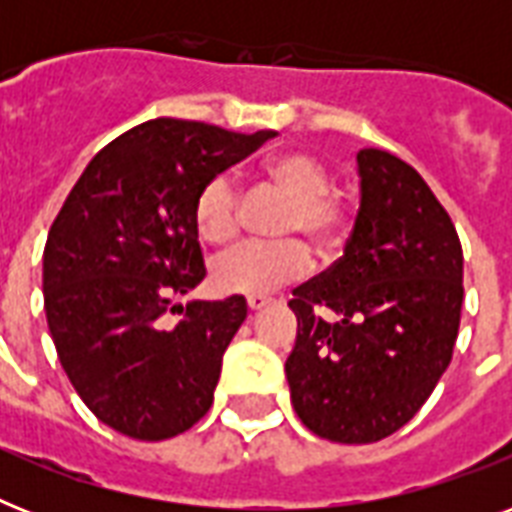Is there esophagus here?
Here are the masks:
<instances>
[{
  "mask_svg": "<svg viewBox=\"0 0 512 512\" xmlns=\"http://www.w3.org/2000/svg\"><path fill=\"white\" fill-rule=\"evenodd\" d=\"M271 303H273L271 297H265V295H249L247 297L249 311H263L265 305H271Z\"/></svg>",
  "mask_w": 512,
  "mask_h": 512,
  "instance_id": "obj_1",
  "label": "esophagus"
}]
</instances>
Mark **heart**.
Masks as SVG:
<instances>
[{"label":"heart","instance_id":"heart-1","mask_svg":"<svg viewBox=\"0 0 512 512\" xmlns=\"http://www.w3.org/2000/svg\"><path fill=\"white\" fill-rule=\"evenodd\" d=\"M265 191L289 201L276 233L300 236L316 252L327 255L340 244L345 228V209L332 196V172L319 156L308 151H284L273 156L257 172ZM196 228L209 244H228L239 236L244 217V193L236 177L220 172L196 196ZM308 268V249L303 241L284 239L273 244H241L209 265V279L220 292L260 295L297 279Z\"/></svg>","mask_w":512,"mask_h":512}]
</instances>
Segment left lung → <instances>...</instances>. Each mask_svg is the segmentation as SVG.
I'll return each mask as SVG.
<instances>
[{"label": "left lung", "instance_id": "1", "mask_svg": "<svg viewBox=\"0 0 512 512\" xmlns=\"http://www.w3.org/2000/svg\"><path fill=\"white\" fill-rule=\"evenodd\" d=\"M361 204L345 252L292 289L287 382L297 417L337 444L404 428L446 372L462 311L452 217L398 156L358 151Z\"/></svg>", "mask_w": 512, "mask_h": 512}]
</instances>
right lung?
Wrapping results in <instances>:
<instances>
[{"instance_id": "right-lung-1", "label": "right lung", "mask_w": 512, "mask_h": 512, "mask_svg": "<svg viewBox=\"0 0 512 512\" xmlns=\"http://www.w3.org/2000/svg\"><path fill=\"white\" fill-rule=\"evenodd\" d=\"M276 135L151 119L111 140L63 201L44 244L47 327L108 428L164 441L209 412L247 300L177 303L207 276L196 196Z\"/></svg>"}]
</instances>
